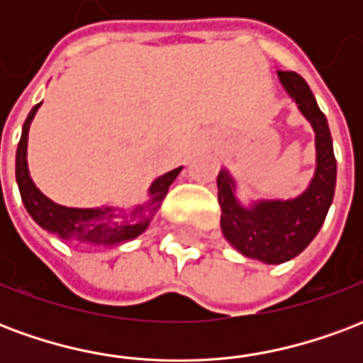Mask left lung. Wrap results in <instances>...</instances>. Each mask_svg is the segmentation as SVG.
I'll use <instances>...</instances> for the list:
<instances>
[{
    "label": "left lung",
    "mask_w": 363,
    "mask_h": 363,
    "mask_svg": "<svg viewBox=\"0 0 363 363\" xmlns=\"http://www.w3.org/2000/svg\"><path fill=\"white\" fill-rule=\"evenodd\" d=\"M278 79L315 132V171L294 198H259L243 204L237 181L225 167L218 174L221 233L243 257L267 264L296 259L319 233L336 186V159L327 116L301 75L278 69Z\"/></svg>",
    "instance_id": "obj_1"
}]
</instances>
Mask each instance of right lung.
<instances>
[{"label":"right lung","mask_w":363,"mask_h":363,"mask_svg":"<svg viewBox=\"0 0 363 363\" xmlns=\"http://www.w3.org/2000/svg\"><path fill=\"white\" fill-rule=\"evenodd\" d=\"M40 104L43 103L33 106V111L28 112L27 120L23 124V134H21L17 159H15V177H17L21 198L28 216L40 228L60 237L62 241H77V243L91 245V247H118L142 235L143 231L150 228L153 216L161 208V202L167 196L169 186L179 177L182 167H177L173 171L157 177L147 189V200L132 208H114V206L69 208V206L58 204L43 194L40 189H36L28 171V130Z\"/></svg>","instance_id":"1"}]
</instances>
